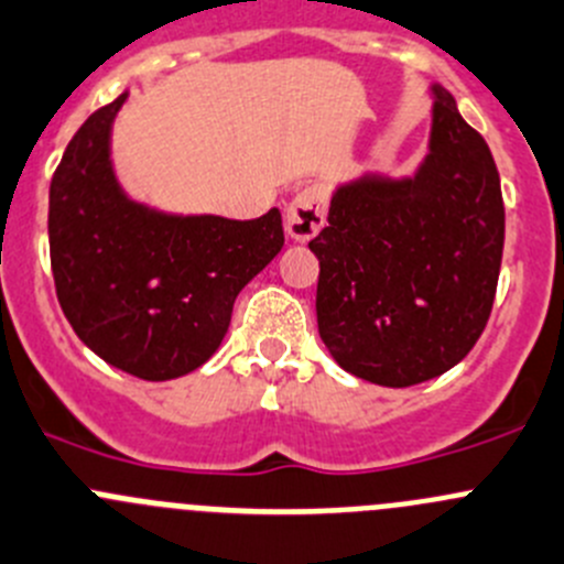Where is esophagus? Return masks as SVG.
I'll use <instances>...</instances> for the list:
<instances>
[{
	"label": "esophagus",
	"mask_w": 564,
	"mask_h": 564,
	"mask_svg": "<svg viewBox=\"0 0 564 564\" xmlns=\"http://www.w3.org/2000/svg\"><path fill=\"white\" fill-rule=\"evenodd\" d=\"M327 217V193L322 184H308L300 189L286 206V231L297 242H308L322 231Z\"/></svg>",
	"instance_id": "1"
}]
</instances>
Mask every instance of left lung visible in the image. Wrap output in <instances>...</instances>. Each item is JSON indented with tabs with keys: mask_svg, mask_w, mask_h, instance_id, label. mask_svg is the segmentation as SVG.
I'll use <instances>...</instances> for the list:
<instances>
[{
	"mask_svg": "<svg viewBox=\"0 0 564 564\" xmlns=\"http://www.w3.org/2000/svg\"><path fill=\"white\" fill-rule=\"evenodd\" d=\"M430 154L415 176H364L333 193L319 259L316 322L336 364L408 388L460 364L488 325L505 250L494 154L433 85Z\"/></svg>",
	"mask_w": 564,
	"mask_h": 564,
	"instance_id": "1",
	"label": "left lung"
}]
</instances>
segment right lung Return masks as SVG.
I'll list each match as a JSON object with an SVG mask.
<instances>
[{"label": "right lung", "mask_w": 564, "mask_h": 564, "mask_svg": "<svg viewBox=\"0 0 564 564\" xmlns=\"http://www.w3.org/2000/svg\"><path fill=\"white\" fill-rule=\"evenodd\" d=\"M129 93L96 109L48 187V253L59 308L115 369L173 380L204 366L237 294L281 253V212L256 220L165 215L120 189L109 131Z\"/></svg>", "instance_id": "right-lung-1"}]
</instances>
